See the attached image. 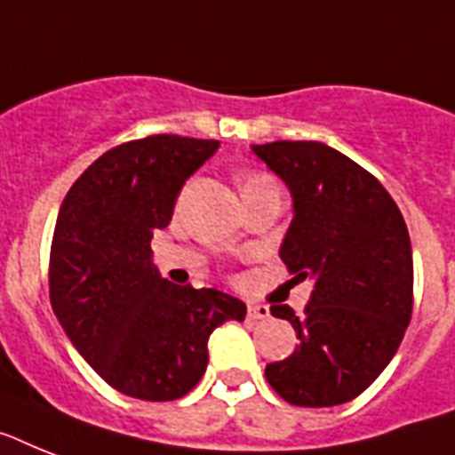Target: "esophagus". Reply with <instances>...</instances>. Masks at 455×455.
Segmentation results:
<instances>
[{"mask_svg":"<svg viewBox=\"0 0 455 455\" xmlns=\"http://www.w3.org/2000/svg\"><path fill=\"white\" fill-rule=\"evenodd\" d=\"M247 317L250 320H268L271 317V308L264 304H250L247 306Z\"/></svg>","mask_w":455,"mask_h":455,"instance_id":"34e87169","label":"esophagus"}]
</instances>
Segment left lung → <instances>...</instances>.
<instances>
[{"instance_id":"1","label":"left lung","mask_w":455,"mask_h":455,"mask_svg":"<svg viewBox=\"0 0 455 455\" xmlns=\"http://www.w3.org/2000/svg\"><path fill=\"white\" fill-rule=\"evenodd\" d=\"M252 151L294 201L280 245L294 280L315 285L304 315L273 304L299 346L266 364V381L294 407L355 400L393 360L413 308V259L407 224L371 172L323 142L254 144Z\"/></svg>"}]
</instances>
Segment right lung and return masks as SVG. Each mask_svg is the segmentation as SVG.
Wrapping results in <instances>:
<instances>
[{
	"label": "right lung",
	"instance_id": "right-lung-1",
	"mask_svg": "<svg viewBox=\"0 0 455 455\" xmlns=\"http://www.w3.org/2000/svg\"><path fill=\"white\" fill-rule=\"evenodd\" d=\"M217 140L149 135L105 151L72 184L55 221L51 306L81 357L119 393L180 400L208 367V339L245 304L220 290L172 285L151 238L172 220L184 182Z\"/></svg>",
	"mask_w": 455,
	"mask_h": 455
}]
</instances>
